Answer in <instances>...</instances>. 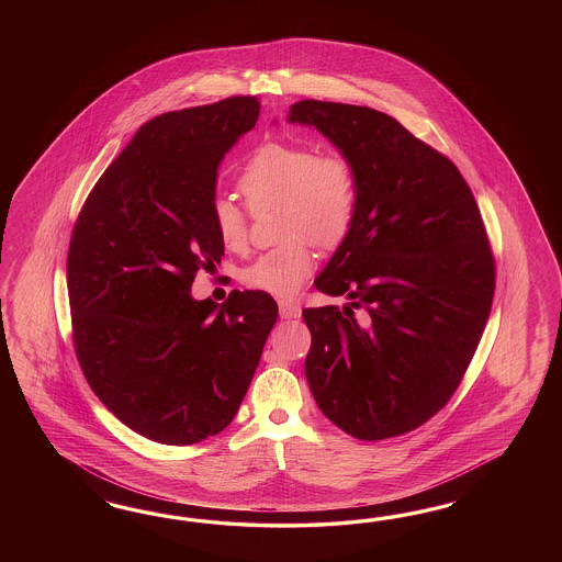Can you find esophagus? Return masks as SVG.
<instances>
[{
	"label": "esophagus",
	"instance_id": "obj_1",
	"mask_svg": "<svg viewBox=\"0 0 562 562\" xmlns=\"http://www.w3.org/2000/svg\"><path fill=\"white\" fill-rule=\"evenodd\" d=\"M280 308V317L282 319H299L301 317V305L292 303V301H278Z\"/></svg>",
	"mask_w": 562,
	"mask_h": 562
}]
</instances>
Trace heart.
<instances>
[{
    "instance_id": "obj_1",
    "label": "heart",
    "mask_w": 562,
    "mask_h": 562,
    "mask_svg": "<svg viewBox=\"0 0 562 562\" xmlns=\"http://www.w3.org/2000/svg\"><path fill=\"white\" fill-rule=\"evenodd\" d=\"M238 188L254 212L280 205V237L289 238L256 257L240 273L243 282L273 296H294L315 270V251L305 237L329 245L350 228L357 207L350 160L338 150L315 154L301 142H268L247 162ZM212 222L228 251L245 249L247 218L231 198L214 200Z\"/></svg>"
}]
</instances>
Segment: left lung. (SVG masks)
<instances>
[{"label":"left lung","instance_id":"left-lung-1","mask_svg":"<svg viewBox=\"0 0 562 562\" xmlns=\"http://www.w3.org/2000/svg\"><path fill=\"white\" fill-rule=\"evenodd\" d=\"M289 123L324 134L357 177L350 228L315 278L352 303L303 311L308 387L357 439L404 435L458 390L491 315L494 261L476 200L449 158L385 113L301 101Z\"/></svg>","mask_w":562,"mask_h":562}]
</instances>
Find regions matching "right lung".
Instances as JSON below:
<instances>
[{
    "mask_svg": "<svg viewBox=\"0 0 562 562\" xmlns=\"http://www.w3.org/2000/svg\"><path fill=\"white\" fill-rule=\"evenodd\" d=\"M254 97L154 117L102 172L74 226L68 294L86 381L137 435H218L249 390L278 319L268 292L195 301L224 245L212 222L222 158L256 127Z\"/></svg>",
    "mask_w": 562,
    "mask_h": 562,
    "instance_id": "add662e5",
    "label": "right lung"
}]
</instances>
